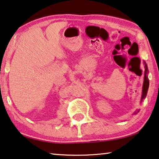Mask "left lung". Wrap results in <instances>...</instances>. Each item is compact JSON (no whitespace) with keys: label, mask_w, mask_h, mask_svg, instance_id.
Instances as JSON below:
<instances>
[{"label":"left lung","mask_w":159,"mask_h":159,"mask_svg":"<svg viewBox=\"0 0 159 159\" xmlns=\"http://www.w3.org/2000/svg\"><path fill=\"white\" fill-rule=\"evenodd\" d=\"M144 83H143V87H142V99H144L146 98L147 94V91H148V88H149V79H148L147 77V74H148V67L145 61H144ZM139 111H138V112Z\"/></svg>","instance_id":"1"}]
</instances>
